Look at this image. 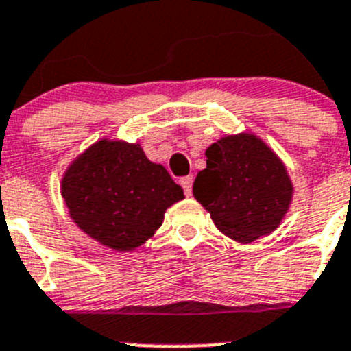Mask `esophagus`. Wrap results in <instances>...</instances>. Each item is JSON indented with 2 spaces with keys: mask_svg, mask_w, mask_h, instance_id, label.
Segmentation results:
<instances>
[{
  "mask_svg": "<svg viewBox=\"0 0 351 351\" xmlns=\"http://www.w3.org/2000/svg\"><path fill=\"white\" fill-rule=\"evenodd\" d=\"M192 182H194L192 176H185V178L180 180V183H182V187L183 191H185V195H187V197H191L192 195Z\"/></svg>",
  "mask_w": 351,
  "mask_h": 351,
  "instance_id": "34e87169",
  "label": "esophagus"
}]
</instances>
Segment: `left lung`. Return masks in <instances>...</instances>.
<instances>
[{
  "label": "left lung",
  "instance_id": "8db88e82",
  "mask_svg": "<svg viewBox=\"0 0 351 351\" xmlns=\"http://www.w3.org/2000/svg\"><path fill=\"white\" fill-rule=\"evenodd\" d=\"M192 192L220 232L252 243L280 227L293 185L274 150L252 132H238L206 148V168L197 173Z\"/></svg>",
  "mask_w": 351,
  "mask_h": 351
}]
</instances>
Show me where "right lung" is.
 Returning a JSON list of instances; mask_svg holds the SVG:
<instances>
[{
  "instance_id": "add662e5",
  "label": "right lung",
  "mask_w": 351,
  "mask_h": 351,
  "mask_svg": "<svg viewBox=\"0 0 351 351\" xmlns=\"http://www.w3.org/2000/svg\"><path fill=\"white\" fill-rule=\"evenodd\" d=\"M61 195L87 236L115 252H131L156 234L183 189L140 143L103 138L66 168Z\"/></svg>"
}]
</instances>
